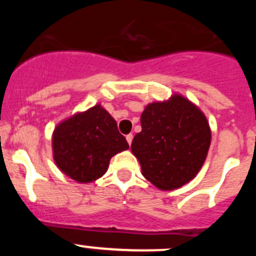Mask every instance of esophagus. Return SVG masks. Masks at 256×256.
<instances>
[{
	"instance_id": "34e87169",
	"label": "esophagus",
	"mask_w": 256,
	"mask_h": 256,
	"mask_svg": "<svg viewBox=\"0 0 256 256\" xmlns=\"http://www.w3.org/2000/svg\"><path fill=\"white\" fill-rule=\"evenodd\" d=\"M126 138V142H128V144L130 146V144H132V141H133V134H128Z\"/></svg>"
}]
</instances>
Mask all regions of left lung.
Here are the masks:
<instances>
[{"mask_svg": "<svg viewBox=\"0 0 256 256\" xmlns=\"http://www.w3.org/2000/svg\"><path fill=\"white\" fill-rule=\"evenodd\" d=\"M142 130L130 150L142 176L159 190H176L198 176L212 142V130L198 106L180 94L146 105Z\"/></svg>", "mask_w": 256, "mask_h": 256, "instance_id": "8db88e82", "label": "left lung"}]
</instances>
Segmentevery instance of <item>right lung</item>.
I'll return each mask as SVG.
<instances>
[{
  "label": "right lung",
  "mask_w": 256,
  "mask_h": 256,
  "mask_svg": "<svg viewBox=\"0 0 256 256\" xmlns=\"http://www.w3.org/2000/svg\"><path fill=\"white\" fill-rule=\"evenodd\" d=\"M128 148L116 122L101 104L70 115L52 133L56 166L78 183H91L102 177L112 156Z\"/></svg>",
  "instance_id": "obj_1"
}]
</instances>
